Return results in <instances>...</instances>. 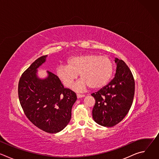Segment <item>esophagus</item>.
<instances>
[{
	"instance_id": "esophagus-1",
	"label": "esophagus",
	"mask_w": 159,
	"mask_h": 159,
	"mask_svg": "<svg viewBox=\"0 0 159 159\" xmlns=\"http://www.w3.org/2000/svg\"><path fill=\"white\" fill-rule=\"evenodd\" d=\"M85 96V95H84V94H77V98L79 99V98H83V97H84Z\"/></svg>"
}]
</instances>
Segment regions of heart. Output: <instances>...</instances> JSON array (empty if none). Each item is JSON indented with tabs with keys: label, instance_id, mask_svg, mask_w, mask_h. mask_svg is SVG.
<instances>
[{
	"label": "heart",
	"instance_id": "b5f03b06",
	"mask_svg": "<svg viewBox=\"0 0 159 159\" xmlns=\"http://www.w3.org/2000/svg\"><path fill=\"white\" fill-rule=\"evenodd\" d=\"M113 72L112 60L106 56L85 54L72 57L67 60V65H58L56 74L66 87H70L80 74V80L74 87L78 91L88 87L98 89L104 87Z\"/></svg>",
	"mask_w": 159,
	"mask_h": 159
}]
</instances>
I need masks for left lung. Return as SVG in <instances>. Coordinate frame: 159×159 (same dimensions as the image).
<instances>
[{
    "label": "left lung",
    "mask_w": 159,
    "mask_h": 159,
    "mask_svg": "<svg viewBox=\"0 0 159 159\" xmlns=\"http://www.w3.org/2000/svg\"><path fill=\"white\" fill-rule=\"evenodd\" d=\"M115 78L99 91L91 94L96 100L93 109L94 120L99 125L111 127L126 116L134 95V80L126 63L115 58Z\"/></svg>",
    "instance_id": "left-lung-1"
}]
</instances>
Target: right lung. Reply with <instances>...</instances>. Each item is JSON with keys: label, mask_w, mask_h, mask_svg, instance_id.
I'll use <instances>...</instances> for the list:
<instances>
[{"label": "right lung", "mask_w": 159, "mask_h": 159, "mask_svg": "<svg viewBox=\"0 0 159 159\" xmlns=\"http://www.w3.org/2000/svg\"><path fill=\"white\" fill-rule=\"evenodd\" d=\"M47 57L38 58L22 73L18 96L25 115L33 125L45 132L56 133L70 122L77 96L70 89L64 88L58 77L49 71L46 79L37 77V69Z\"/></svg>", "instance_id": "right-lung-1"}]
</instances>
